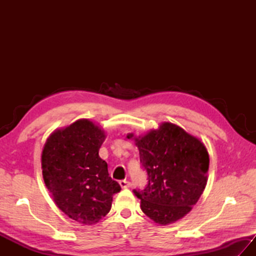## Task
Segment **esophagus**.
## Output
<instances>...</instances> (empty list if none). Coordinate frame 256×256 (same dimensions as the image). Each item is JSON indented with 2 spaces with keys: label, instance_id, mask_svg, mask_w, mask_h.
Wrapping results in <instances>:
<instances>
[{
  "label": "esophagus",
  "instance_id": "esophagus-1",
  "mask_svg": "<svg viewBox=\"0 0 256 256\" xmlns=\"http://www.w3.org/2000/svg\"><path fill=\"white\" fill-rule=\"evenodd\" d=\"M120 184H121L122 188H130V187H131V182L126 180V179H124V180L120 182Z\"/></svg>",
  "mask_w": 256,
  "mask_h": 256
}]
</instances>
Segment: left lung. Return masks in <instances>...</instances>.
Here are the masks:
<instances>
[{
    "label": "left lung",
    "mask_w": 256,
    "mask_h": 256,
    "mask_svg": "<svg viewBox=\"0 0 256 256\" xmlns=\"http://www.w3.org/2000/svg\"><path fill=\"white\" fill-rule=\"evenodd\" d=\"M135 142L148 179L143 190H133L140 199V209L162 226L182 219L206 188L209 154L204 143L168 122Z\"/></svg>",
    "instance_id": "8db88e82"
}]
</instances>
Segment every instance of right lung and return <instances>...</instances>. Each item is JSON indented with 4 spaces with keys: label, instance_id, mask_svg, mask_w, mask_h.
Here are the masks:
<instances>
[{
    "label": "right lung",
    "instance_id": "add662e5",
    "mask_svg": "<svg viewBox=\"0 0 256 256\" xmlns=\"http://www.w3.org/2000/svg\"><path fill=\"white\" fill-rule=\"evenodd\" d=\"M104 132L89 121H79L54 132L42 154V177L58 208L82 224L101 220L111 209L121 186L108 176L99 150Z\"/></svg>",
    "mask_w": 256,
    "mask_h": 256
}]
</instances>
